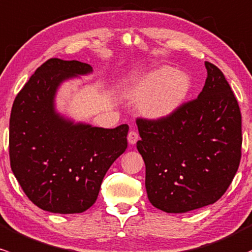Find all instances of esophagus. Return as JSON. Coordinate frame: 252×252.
<instances>
[{"instance_id":"obj_1","label":"esophagus","mask_w":252,"mask_h":252,"mask_svg":"<svg viewBox=\"0 0 252 252\" xmlns=\"http://www.w3.org/2000/svg\"><path fill=\"white\" fill-rule=\"evenodd\" d=\"M137 140H139V134H137L135 130H130L128 134V142L130 143V145H135V143L137 142Z\"/></svg>"}]
</instances>
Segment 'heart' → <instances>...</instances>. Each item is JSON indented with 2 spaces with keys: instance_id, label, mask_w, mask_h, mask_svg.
Here are the masks:
<instances>
[{
  "instance_id": "1",
  "label": "heart",
  "mask_w": 252,
  "mask_h": 252,
  "mask_svg": "<svg viewBox=\"0 0 252 252\" xmlns=\"http://www.w3.org/2000/svg\"><path fill=\"white\" fill-rule=\"evenodd\" d=\"M191 87L189 74L164 65L137 79L126 91V95L135 101L143 100L141 112L146 117L164 120L183 105Z\"/></svg>"
}]
</instances>
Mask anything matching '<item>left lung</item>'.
Here are the masks:
<instances>
[{"label":"left lung","mask_w":252,"mask_h":252,"mask_svg":"<svg viewBox=\"0 0 252 252\" xmlns=\"http://www.w3.org/2000/svg\"><path fill=\"white\" fill-rule=\"evenodd\" d=\"M204 65L206 84L197 98L164 120L136 121L148 200L162 212L187 213L217 202L239 167L238 101L222 71Z\"/></svg>","instance_id":"8db88e82"}]
</instances>
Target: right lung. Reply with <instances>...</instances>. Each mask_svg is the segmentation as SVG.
<instances>
[{
    "mask_svg": "<svg viewBox=\"0 0 252 252\" xmlns=\"http://www.w3.org/2000/svg\"><path fill=\"white\" fill-rule=\"evenodd\" d=\"M92 71L87 63L50 59L14 100L10 167L27 197L43 211H87L96 201L107 170L128 147L126 124L99 128L57 112L55 98L60 86Z\"/></svg>",
    "mask_w": 252,
    "mask_h": 252,
    "instance_id": "add662e5",
    "label": "right lung"
}]
</instances>
